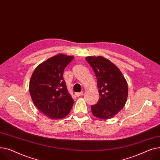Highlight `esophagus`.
Instances as JSON below:
<instances>
[{
	"mask_svg": "<svg viewBox=\"0 0 160 160\" xmlns=\"http://www.w3.org/2000/svg\"><path fill=\"white\" fill-rule=\"evenodd\" d=\"M82 94H83V92H81L80 93H75V96H76V97H79Z\"/></svg>",
	"mask_w": 160,
	"mask_h": 160,
	"instance_id": "1",
	"label": "esophagus"
}]
</instances>
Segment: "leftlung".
Here are the masks:
<instances>
[{"mask_svg":"<svg viewBox=\"0 0 160 160\" xmlns=\"http://www.w3.org/2000/svg\"><path fill=\"white\" fill-rule=\"evenodd\" d=\"M85 59L95 73L100 95L97 104L91 106L92 114L101 119L112 118L125 105L127 82L116 66L102 56Z\"/></svg>","mask_w":160,"mask_h":160,"instance_id":"obj_1","label":"left lung"}]
</instances>
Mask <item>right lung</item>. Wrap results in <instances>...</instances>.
<instances>
[{"label": "right lung", "mask_w": 160, "mask_h": 160, "mask_svg": "<svg viewBox=\"0 0 160 160\" xmlns=\"http://www.w3.org/2000/svg\"><path fill=\"white\" fill-rule=\"evenodd\" d=\"M73 56L59 53L39 64L30 81L29 90L35 106L41 113L53 119L67 116L73 99L63 79L67 66Z\"/></svg>", "instance_id": "add662e5"}]
</instances>
